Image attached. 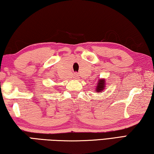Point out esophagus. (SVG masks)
Returning <instances> with one entry per match:
<instances>
[{
  "mask_svg": "<svg viewBox=\"0 0 154 154\" xmlns=\"http://www.w3.org/2000/svg\"><path fill=\"white\" fill-rule=\"evenodd\" d=\"M75 77H77V75H75Z\"/></svg>",
  "mask_w": 154,
  "mask_h": 154,
  "instance_id": "esophagus-1",
  "label": "esophagus"
}]
</instances>
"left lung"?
Segmentation results:
<instances>
[{
    "instance_id": "left-lung-1",
    "label": "left lung",
    "mask_w": 154,
    "mask_h": 154,
    "mask_svg": "<svg viewBox=\"0 0 154 154\" xmlns=\"http://www.w3.org/2000/svg\"><path fill=\"white\" fill-rule=\"evenodd\" d=\"M105 85H106V82H105V79H99L98 81V84L96 85V91L97 92H103V90H105Z\"/></svg>"
}]
</instances>
